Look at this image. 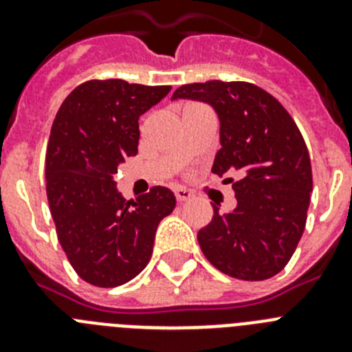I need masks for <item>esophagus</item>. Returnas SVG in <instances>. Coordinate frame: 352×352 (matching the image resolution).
<instances>
[{
	"instance_id": "1",
	"label": "esophagus",
	"mask_w": 352,
	"mask_h": 352,
	"mask_svg": "<svg viewBox=\"0 0 352 352\" xmlns=\"http://www.w3.org/2000/svg\"><path fill=\"white\" fill-rule=\"evenodd\" d=\"M174 195H176V199H178V203H183V201H188V199L192 197L190 192L186 190V188H182V186L174 190Z\"/></svg>"
}]
</instances>
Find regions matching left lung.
<instances>
[{
	"mask_svg": "<svg viewBox=\"0 0 352 352\" xmlns=\"http://www.w3.org/2000/svg\"><path fill=\"white\" fill-rule=\"evenodd\" d=\"M211 105L220 146L211 173L236 174V208L199 231L201 250L214 268L241 280H266L284 270L305 231L312 192L309 149L282 104L250 82L185 84L170 100Z\"/></svg>",
	"mask_w": 352,
	"mask_h": 352,
	"instance_id": "1",
	"label": "left lung"
}]
</instances>
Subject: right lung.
Segmentation results:
<instances>
[{"mask_svg":"<svg viewBox=\"0 0 352 352\" xmlns=\"http://www.w3.org/2000/svg\"><path fill=\"white\" fill-rule=\"evenodd\" d=\"M169 91L88 80L56 114L45 155L49 208L68 261L88 284L116 287L138 276L151 259L158 223L176 206L166 186L126 201L114 182L120 164L138 155L139 116Z\"/></svg>","mask_w":352,"mask_h":352,"instance_id":"add662e5","label":"right lung"}]
</instances>
